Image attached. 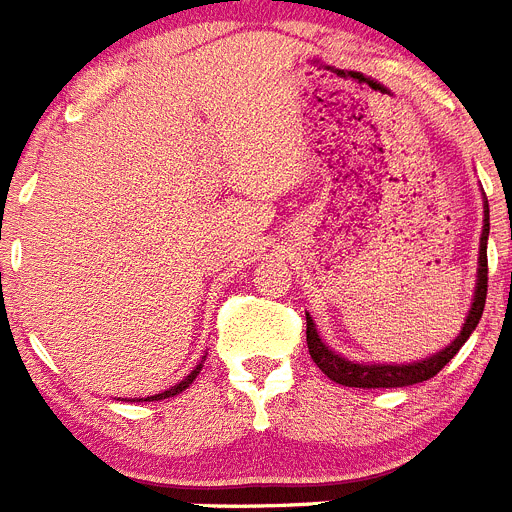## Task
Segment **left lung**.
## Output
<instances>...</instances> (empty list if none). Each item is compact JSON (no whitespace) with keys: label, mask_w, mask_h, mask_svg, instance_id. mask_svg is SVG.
Listing matches in <instances>:
<instances>
[{"label":"left lung","mask_w":512,"mask_h":512,"mask_svg":"<svg viewBox=\"0 0 512 512\" xmlns=\"http://www.w3.org/2000/svg\"><path fill=\"white\" fill-rule=\"evenodd\" d=\"M487 237H490V206H484V229H482V244H479V275H477V291H474V304L469 309L464 330L456 340L441 350L438 355L428 358V361L410 363V366H363V363L345 361L340 355L332 353L317 335V327L306 314V345H309L311 361L322 368L327 379L342 386H358V389H391V386H410L420 384V381L433 379L435 373L441 371L453 355L459 353L461 345L469 340V335L477 330L479 319H482L484 301H487Z\"/></svg>","instance_id":"1"}]
</instances>
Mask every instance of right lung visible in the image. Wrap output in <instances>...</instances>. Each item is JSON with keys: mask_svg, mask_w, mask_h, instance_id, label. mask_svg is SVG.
I'll list each match as a JSON object with an SVG mask.
<instances>
[{"mask_svg": "<svg viewBox=\"0 0 512 512\" xmlns=\"http://www.w3.org/2000/svg\"><path fill=\"white\" fill-rule=\"evenodd\" d=\"M201 368H203V366H198V368H195V371H190V376H188V379H182L180 384H177V386H172V389L162 391V394H154V397H146L144 402H154V399H167V397H175V394H180V391H185V389H188L190 384H193V379H195V376H198V373H201Z\"/></svg>", "mask_w": 512, "mask_h": 512, "instance_id": "right-lung-1", "label": "right lung"}]
</instances>
